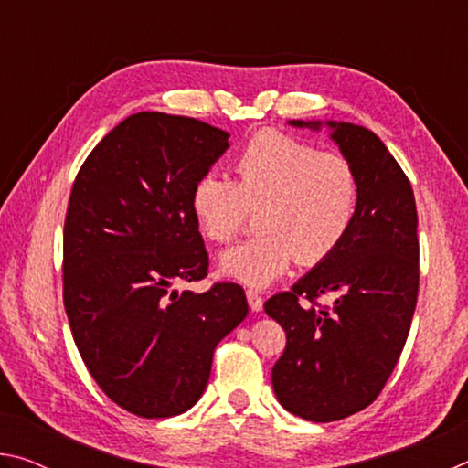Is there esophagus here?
Wrapping results in <instances>:
<instances>
[{
	"mask_svg": "<svg viewBox=\"0 0 468 468\" xmlns=\"http://www.w3.org/2000/svg\"><path fill=\"white\" fill-rule=\"evenodd\" d=\"M245 297H248V303H250V307H251V312H260V310H262L264 299H262V295H260L258 291L248 289V291H245Z\"/></svg>",
	"mask_w": 468,
	"mask_h": 468,
	"instance_id": "esophagus-1",
	"label": "esophagus"
}]
</instances>
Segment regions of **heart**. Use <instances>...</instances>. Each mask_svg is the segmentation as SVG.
I'll use <instances>...</instances> for the list:
<instances>
[{"instance_id": "b5f03b06", "label": "heart", "mask_w": 468, "mask_h": 468, "mask_svg": "<svg viewBox=\"0 0 468 468\" xmlns=\"http://www.w3.org/2000/svg\"><path fill=\"white\" fill-rule=\"evenodd\" d=\"M235 181L208 171L189 192V208L208 241L229 243L258 212L260 233L225 251L220 268L250 287H266L297 260L315 266L335 253L357 218L361 181L345 154L289 133L262 130L233 161Z\"/></svg>"}]
</instances>
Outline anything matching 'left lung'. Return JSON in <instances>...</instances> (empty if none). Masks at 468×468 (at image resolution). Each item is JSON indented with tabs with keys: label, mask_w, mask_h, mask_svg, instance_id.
Instances as JSON below:
<instances>
[{
	"label": "left lung",
	"mask_w": 468,
	"mask_h": 468,
	"mask_svg": "<svg viewBox=\"0 0 468 468\" xmlns=\"http://www.w3.org/2000/svg\"><path fill=\"white\" fill-rule=\"evenodd\" d=\"M320 128V122H291ZM361 181L357 218L340 248L264 303L287 332L272 367L289 413L330 423L369 407L407 343L419 292L417 206L410 181L374 132L328 122ZM330 296L332 306L317 299Z\"/></svg>",
	"instance_id": "obj_1"
}]
</instances>
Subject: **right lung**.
<instances>
[{"instance_id":"right-lung-1","label":"right lung","mask_w":468,"mask_h":468,"mask_svg":"<svg viewBox=\"0 0 468 468\" xmlns=\"http://www.w3.org/2000/svg\"><path fill=\"white\" fill-rule=\"evenodd\" d=\"M229 133L194 117L142 111L86 156L63 225V305L84 366L115 405L144 419L186 413L212 355L245 315L235 282L202 281L208 251L189 208L194 181Z\"/></svg>"}]
</instances>
